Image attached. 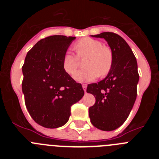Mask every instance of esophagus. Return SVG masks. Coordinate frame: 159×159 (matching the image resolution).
<instances>
[{
  "label": "esophagus",
  "instance_id": "obj_1",
  "mask_svg": "<svg viewBox=\"0 0 159 159\" xmlns=\"http://www.w3.org/2000/svg\"><path fill=\"white\" fill-rule=\"evenodd\" d=\"M82 87H83V89H84V92H86V91H87V85H86V84H83Z\"/></svg>",
  "mask_w": 159,
  "mask_h": 159
}]
</instances>
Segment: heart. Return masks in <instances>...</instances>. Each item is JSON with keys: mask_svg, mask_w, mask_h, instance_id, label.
<instances>
[{"mask_svg": "<svg viewBox=\"0 0 159 159\" xmlns=\"http://www.w3.org/2000/svg\"><path fill=\"white\" fill-rule=\"evenodd\" d=\"M76 55L67 52L63 58V68L72 75L79 66V59L84 60V69L76 71L74 79L78 82H91L97 77H104L110 72L113 64V56L110 48L103 46L98 40L86 37L77 41L75 44Z\"/></svg>", "mask_w": 159, "mask_h": 159, "instance_id": "b5f03b06", "label": "heart"}]
</instances>
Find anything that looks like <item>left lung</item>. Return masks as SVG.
Instances as JSON below:
<instances>
[{"instance_id":"1","label":"left lung","mask_w":159,"mask_h":159,"mask_svg":"<svg viewBox=\"0 0 159 159\" xmlns=\"http://www.w3.org/2000/svg\"><path fill=\"white\" fill-rule=\"evenodd\" d=\"M92 36L107 40L113 64L106 78L88 85L87 92L95 98V104L89 107V117L94 127L110 131L123 125L135 102L139 80L137 60L130 46L118 34L106 32Z\"/></svg>"}]
</instances>
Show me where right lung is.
<instances>
[{
	"mask_svg": "<svg viewBox=\"0 0 159 159\" xmlns=\"http://www.w3.org/2000/svg\"><path fill=\"white\" fill-rule=\"evenodd\" d=\"M75 36L43 38L26 55L22 67V92L26 107L36 123L46 128L62 127L71 107L84 96L81 84L63 68V58Z\"/></svg>",
	"mask_w": 159,
	"mask_h": 159,
	"instance_id": "1",
	"label": "right lung"
}]
</instances>
